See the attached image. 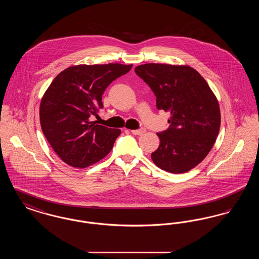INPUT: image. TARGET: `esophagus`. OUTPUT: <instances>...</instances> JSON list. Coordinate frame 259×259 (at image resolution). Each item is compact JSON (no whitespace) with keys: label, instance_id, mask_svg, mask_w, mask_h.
<instances>
[{"label":"esophagus","instance_id":"obj_1","mask_svg":"<svg viewBox=\"0 0 259 259\" xmlns=\"http://www.w3.org/2000/svg\"><path fill=\"white\" fill-rule=\"evenodd\" d=\"M134 135H142L146 132V129L145 128H140V129H137V130H132L131 131Z\"/></svg>","mask_w":259,"mask_h":259}]
</instances>
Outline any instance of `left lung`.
<instances>
[{"mask_svg": "<svg viewBox=\"0 0 259 259\" xmlns=\"http://www.w3.org/2000/svg\"><path fill=\"white\" fill-rule=\"evenodd\" d=\"M135 73L153 91L156 108L171 112L169 128L157 133L160 144L151 159L166 172L190 171L208 155L219 135L218 99L189 66L148 63L136 67Z\"/></svg>", "mask_w": 259, "mask_h": 259, "instance_id": "left-lung-1", "label": "left lung"}]
</instances>
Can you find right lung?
<instances>
[{
	"instance_id": "obj_1",
	"label": "right lung",
	"mask_w": 259,
	"mask_h": 259,
	"mask_svg": "<svg viewBox=\"0 0 259 259\" xmlns=\"http://www.w3.org/2000/svg\"><path fill=\"white\" fill-rule=\"evenodd\" d=\"M133 65H77L62 71L46 91L39 106L41 130L66 164L87 168L107 156L119 129L90 121L103 108L102 95Z\"/></svg>"
}]
</instances>
